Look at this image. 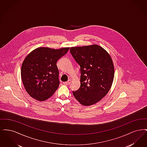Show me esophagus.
I'll return each mask as SVG.
<instances>
[{"label":"esophagus","mask_w":147,"mask_h":147,"mask_svg":"<svg viewBox=\"0 0 147 147\" xmlns=\"http://www.w3.org/2000/svg\"><path fill=\"white\" fill-rule=\"evenodd\" d=\"M71 80L69 79V80H68L67 82H64V84H65V85H69V84L71 83Z\"/></svg>","instance_id":"1"}]
</instances>
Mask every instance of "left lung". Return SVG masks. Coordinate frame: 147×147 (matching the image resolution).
<instances>
[{
    "instance_id": "1",
    "label": "left lung",
    "mask_w": 147,
    "mask_h": 147,
    "mask_svg": "<svg viewBox=\"0 0 147 147\" xmlns=\"http://www.w3.org/2000/svg\"><path fill=\"white\" fill-rule=\"evenodd\" d=\"M70 52L80 67V86L73 91L80 104L91 106L100 101L111 89L114 65L109 53L98 45L72 47Z\"/></svg>"
}]
</instances>
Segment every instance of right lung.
Listing matches in <instances>:
<instances>
[{
    "instance_id": "add662e5",
    "label": "right lung",
    "mask_w": 147,
    "mask_h": 147,
    "mask_svg": "<svg viewBox=\"0 0 147 147\" xmlns=\"http://www.w3.org/2000/svg\"><path fill=\"white\" fill-rule=\"evenodd\" d=\"M69 49L38 47L25 57L21 65V77L30 96L45 101L53 95L59 85L57 62Z\"/></svg>"
}]
</instances>
